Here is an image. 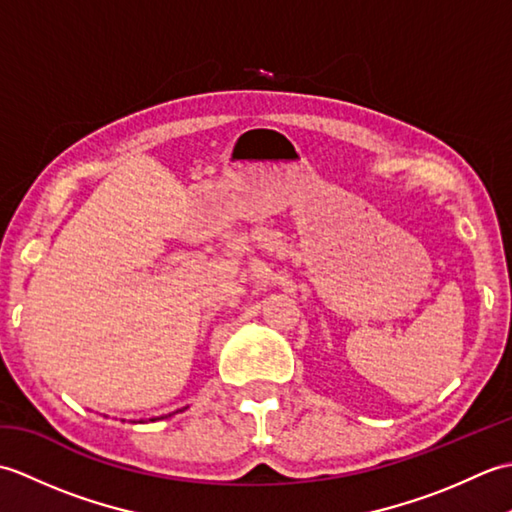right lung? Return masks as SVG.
Masks as SVG:
<instances>
[{
    "label": "right lung",
    "mask_w": 512,
    "mask_h": 512,
    "mask_svg": "<svg viewBox=\"0 0 512 512\" xmlns=\"http://www.w3.org/2000/svg\"><path fill=\"white\" fill-rule=\"evenodd\" d=\"M184 409H187V407H184ZM178 411H182V409H178ZM178 411H173V413H178ZM173 413H169V416H173ZM169 416H160V418H169ZM160 418H151V422H154V420H160ZM136 422V420H134ZM140 422H143V420H140Z\"/></svg>",
    "instance_id": "add662e5"
}]
</instances>
